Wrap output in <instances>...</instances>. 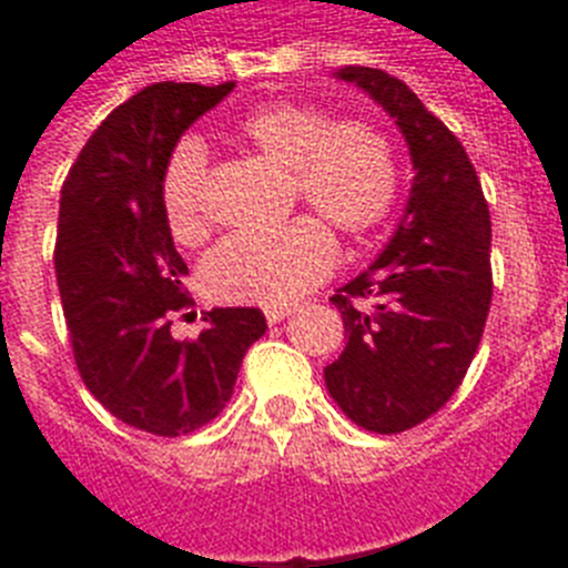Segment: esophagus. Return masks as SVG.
<instances>
[{"label":"esophagus","mask_w":568,"mask_h":568,"mask_svg":"<svg viewBox=\"0 0 568 568\" xmlns=\"http://www.w3.org/2000/svg\"><path fill=\"white\" fill-rule=\"evenodd\" d=\"M288 315H292V310H288V306H265L267 324H280V321H285Z\"/></svg>","instance_id":"obj_1"}]
</instances>
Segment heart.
Wrapping results in <instances>:
<instances>
[{
    "label": "heart",
    "mask_w": 568,
    "mask_h": 568,
    "mask_svg": "<svg viewBox=\"0 0 568 568\" xmlns=\"http://www.w3.org/2000/svg\"><path fill=\"white\" fill-rule=\"evenodd\" d=\"M247 146L288 171L292 196L312 205L345 239L374 230L395 205L397 159L383 129L368 120H336L306 102H267L239 123ZM205 150L182 141L162 173V209L180 244L205 235ZM336 262L324 223L294 217L271 232H241L203 262V288L221 303L288 306L318 285Z\"/></svg>",
    "instance_id": "heart-1"
}]
</instances>
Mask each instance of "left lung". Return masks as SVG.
Instances as JSON below:
<instances>
[{
	"instance_id": "8db88e82",
	"label": "left lung",
	"mask_w": 568,
	"mask_h": 568,
	"mask_svg": "<svg viewBox=\"0 0 568 568\" xmlns=\"http://www.w3.org/2000/svg\"><path fill=\"white\" fill-rule=\"evenodd\" d=\"M336 79L395 120L415 176L386 250L329 297L347 345L324 379L351 422L400 433L439 413L475 359L493 303V223L463 144L400 79L374 67H342Z\"/></svg>"
}]
</instances>
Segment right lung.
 <instances>
[{
    "label": "right lung",
    "instance_id": "1",
    "mask_svg": "<svg viewBox=\"0 0 568 568\" xmlns=\"http://www.w3.org/2000/svg\"><path fill=\"white\" fill-rule=\"evenodd\" d=\"M235 82H159L114 109L61 189L55 276L75 365L91 395L135 430L185 436L230 404L241 359L265 336L253 306L203 312L196 338L171 336L189 310L162 173L182 132Z\"/></svg>",
    "mask_w": 568,
    "mask_h": 568
}]
</instances>
